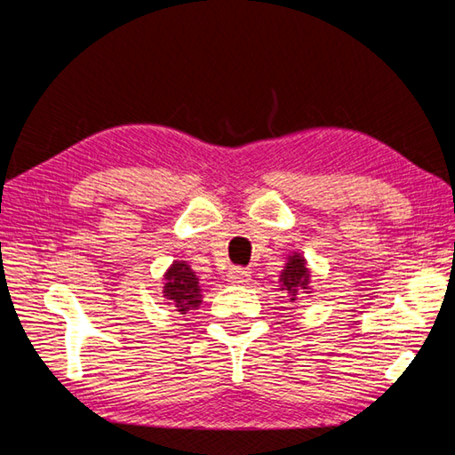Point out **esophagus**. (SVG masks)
<instances>
[{
	"label": "esophagus",
	"mask_w": 455,
	"mask_h": 455,
	"mask_svg": "<svg viewBox=\"0 0 455 455\" xmlns=\"http://www.w3.org/2000/svg\"><path fill=\"white\" fill-rule=\"evenodd\" d=\"M228 281L230 283H246L249 281V276H251V273L246 271V268H243V267H233L228 271Z\"/></svg>",
	"instance_id": "34e87169"
}]
</instances>
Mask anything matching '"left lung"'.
I'll use <instances>...</instances> for the list:
<instances>
[{"label": "left lung", "instance_id": "1", "mask_svg": "<svg viewBox=\"0 0 455 455\" xmlns=\"http://www.w3.org/2000/svg\"><path fill=\"white\" fill-rule=\"evenodd\" d=\"M281 291H287L291 301L295 303L297 301V295L299 291H305L309 292V268H307V260L299 255V252H292V255L287 259V263H284V268L281 273Z\"/></svg>", "mask_w": 455, "mask_h": 455}]
</instances>
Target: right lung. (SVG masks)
I'll use <instances>...</instances> for the list:
<instances>
[{"instance_id":"add662e5","label":"right lung","mask_w":455,"mask_h":455,"mask_svg":"<svg viewBox=\"0 0 455 455\" xmlns=\"http://www.w3.org/2000/svg\"><path fill=\"white\" fill-rule=\"evenodd\" d=\"M200 284L196 275L192 273L190 265L187 260H174L171 268L164 273V297L168 301H172L176 311L187 315V311L196 309V307L203 303L200 299Z\"/></svg>"}]
</instances>
